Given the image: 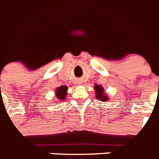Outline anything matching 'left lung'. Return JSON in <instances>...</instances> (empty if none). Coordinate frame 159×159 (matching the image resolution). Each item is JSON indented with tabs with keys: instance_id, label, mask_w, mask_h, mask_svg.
Wrapping results in <instances>:
<instances>
[{
	"instance_id": "8db88e82",
	"label": "left lung",
	"mask_w": 159,
	"mask_h": 159,
	"mask_svg": "<svg viewBox=\"0 0 159 159\" xmlns=\"http://www.w3.org/2000/svg\"><path fill=\"white\" fill-rule=\"evenodd\" d=\"M94 89H95L96 98H97L98 100H100L102 101V102H106V101H108V96H107V94H106V93H105L104 91V89H103V87H102V85L95 84Z\"/></svg>"
}]
</instances>
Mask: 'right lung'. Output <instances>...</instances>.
I'll use <instances>...</instances> for the list:
<instances>
[{
	"label": "right lung",
	"instance_id": "obj_1",
	"mask_svg": "<svg viewBox=\"0 0 159 159\" xmlns=\"http://www.w3.org/2000/svg\"><path fill=\"white\" fill-rule=\"evenodd\" d=\"M67 86H66V85H61L60 87L57 88L55 90V96L57 98V100H65V98H66V94H67Z\"/></svg>",
	"mask_w": 159,
	"mask_h": 159
}]
</instances>
